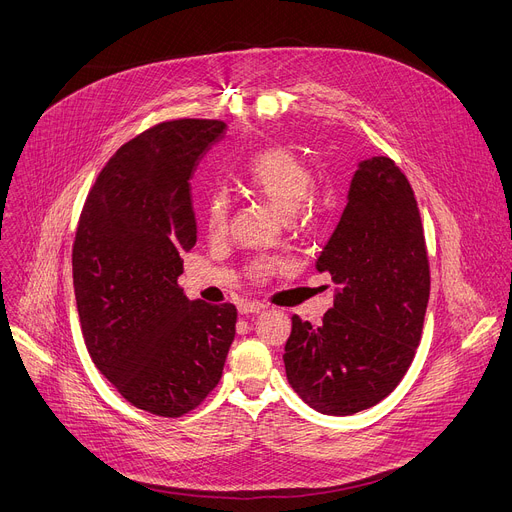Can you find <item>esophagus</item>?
<instances>
[{"label":"esophagus","instance_id":"esophagus-1","mask_svg":"<svg viewBox=\"0 0 512 512\" xmlns=\"http://www.w3.org/2000/svg\"><path fill=\"white\" fill-rule=\"evenodd\" d=\"M263 310H265V304H261V302H241L239 304L241 314H259Z\"/></svg>","mask_w":512,"mask_h":512}]
</instances>
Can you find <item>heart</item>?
I'll use <instances>...</instances> for the list:
<instances>
[{"instance_id":"heart-1","label":"heart","mask_w":512,"mask_h":512,"mask_svg":"<svg viewBox=\"0 0 512 512\" xmlns=\"http://www.w3.org/2000/svg\"><path fill=\"white\" fill-rule=\"evenodd\" d=\"M314 173L310 165L292 149L269 147L247 163L241 185L243 188L269 202L282 214L302 226L314 224L322 216V202L310 190ZM230 218V196L216 188L210 192L204 206V222L210 237H222L228 228ZM284 265L280 257H257L247 265V275L255 282H265Z\"/></svg>"}]
</instances>
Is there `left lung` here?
I'll return each mask as SVG.
<instances>
[{"label":"left lung","mask_w":512,"mask_h":512,"mask_svg":"<svg viewBox=\"0 0 512 512\" xmlns=\"http://www.w3.org/2000/svg\"><path fill=\"white\" fill-rule=\"evenodd\" d=\"M316 269L339 290L318 327L292 316L286 376L314 410L347 416L400 384L421 343L431 292L421 212L390 157L359 163Z\"/></svg>","instance_id":"obj_1"}]
</instances>
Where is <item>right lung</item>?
I'll return each mask as SVG.
<instances>
[{"label":"right lung","instance_id":"1","mask_svg":"<svg viewBox=\"0 0 512 512\" xmlns=\"http://www.w3.org/2000/svg\"><path fill=\"white\" fill-rule=\"evenodd\" d=\"M226 132L179 118L122 145L89 190L73 243V286L87 351L132 406L177 418L218 386L235 304L188 300L177 277L196 245L190 179Z\"/></svg>","mask_w":512,"mask_h":512}]
</instances>
